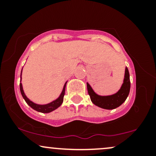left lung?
Returning <instances> with one entry per match:
<instances>
[{
    "label": "left lung",
    "instance_id": "8db88e82",
    "mask_svg": "<svg viewBox=\"0 0 156 156\" xmlns=\"http://www.w3.org/2000/svg\"><path fill=\"white\" fill-rule=\"evenodd\" d=\"M87 90H88V93L92 103L100 108L112 110L122 104L129 94L130 89L129 71L128 68L125 67L123 83L122 84L119 91L114 94L105 96L99 95L94 92L89 83H87Z\"/></svg>",
    "mask_w": 156,
    "mask_h": 156
}]
</instances>
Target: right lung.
I'll return each instance as SVG.
<instances>
[{
  "label": "right lung",
  "mask_w": 156,
  "mask_h": 156,
  "mask_svg": "<svg viewBox=\"0 0 156 156\" xmlns=\"http://www.w3.org/2000/svg\"><path fill=\"white\" fill-rule=\"evenodd\" d=\"M22 71H23V69H22ZM22 71H21V74H20V92H21V94H22L23 99L25 100V101L26 102L27 104L29 105L31 108L34 109V110L37 111V112H41V113H50L53 112V111L55 110L56 108H58V107L62 104V103H63V101H64V94H65L66 84H67V81L64 83L62 92H61L60 95L58 96V98H56V99L51 102V103H47V104H37V103H34V102L31 101V100L28 99V98H27V96L26 95V94H25L24 90H23V88L22 83H21V80H22Z\"/></svg>",
  "instance_id": "right-lung-1"
}]
</instances>
